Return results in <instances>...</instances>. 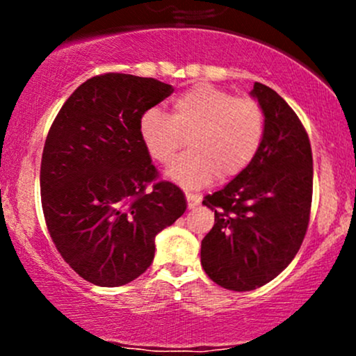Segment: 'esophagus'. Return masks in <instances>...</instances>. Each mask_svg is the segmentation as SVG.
<instances>
[{"mask_svg":"<svg viewBox=\"0 0 356 356\" xmlns=\"http://www.w3.org/2000/svg\"><path fill=\"white\" fill-rule=\"evenodd\" d=\"M186 199H187V207H189V209H194V207L201 202V197L195 194H191V192H186Z\"/></svg>","mask_w":356,"mask_h":356,"instance_id":"obj_1","label":"esophagus"}]
</instances>
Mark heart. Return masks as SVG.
<instances>
[{
	"label": "heart",
	"instance_id": "obj_1",
	"mask_svg": "<svg viewBox=\"0 0 356 356\" xmlns=\"http://www.w3.org/2000/svg\"><path fill=\"white\" fill-rule=\"evenodd\" d=\"M145 152L169 164L187 137L189 150L170 164L169 177L187 189H199L219 172L232 179L256 157L264 137V113L256 100L236 99L214 85H194L172 100V112L145 110L138 118Z\"/></svg>",
	"mask_w": 356,
	"mask_h": 356
}]
</instances>
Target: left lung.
<instances>
[{
    "label": "left lung",
    "mask_w": 356,
    "mask_h": 356,
    "mask_svg": "<svg viewBox=\"0 0 356 356\" xmlns=\"http://www.w3.org/2000/svg\"><path fill=\"white\" fill-rule=\"evenodd\" d=\"M251 97L264 113L263 144L243 172L202 201L216 219L201 264L231 291L259 288L291 263L312 209L313 155L303 124L266 85L256 81Z\"/></svg>",
    "instance_id": "left-lung-1"
}]
</instances>
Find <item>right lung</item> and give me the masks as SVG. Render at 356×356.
Wrapping results in <instances>:
<instances>
[{
  "label": "right lung",
  "mask_w": 356,
  "mask_h": 356,
  "mask_svg": "<svg viewBox=\"0 0 356 356\" xmlns=\"http://www.w3.org/2000/svg\"><path fill=\"white\" fill-rule=\"evenodd\" d=\"M174 92L155 79L105 73L68 97L44 142L40 189L48 231L75 273L115 288L152 264L155 236L186 211L184 192L154 182L138 118Z\"/></svg>",
  "instance_id": "right-lung-1"
}]
</instances>
